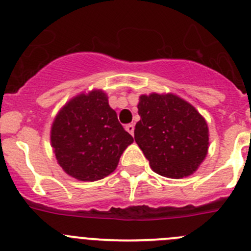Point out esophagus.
I'll list each match as a JSON object with an SVG mask.
<instances>
[{
    "instance_id": "34e87169",
    "label": "esophagus",
    "mask_w": 251,
    "mask_h": 251,
    "mask_svg": "<svg viewBox=\"0 0 251 251\" xmlns=\"http://www.w3.org/2000/svg\"><path fill=\"white\" fill-rule=\"evenodd\" d=\"M125 128L128 133H131L133 136V132H135V125L133 124H128V125H126Z\"/></svg>"
}]
</instances>
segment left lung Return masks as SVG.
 Returning <instances> with one entry per match:
<instances>
[{"label": "left lung", "mask_w": 251, "mask_h": 251, "mask_svg": "<svg viewBox=\"0 0 251 251\" xmlns=\"http://www.w3.org/2000/svg\"><path fill=\"white\" fill-rule=\"evenodd\" d=\"M135 141L151 170L169 178L196 173L209 149V127L198 110L174 93L140 96Z\"/></svg>", "instance_id": "obj_1"}]
</instances>
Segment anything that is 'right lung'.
Masks as SVG:
<instances>
[{"mask_svg": "<svg viewBox=\"0 0 251 251\" xmlns=\"http://www.w3.org/2000/svg\"><path fill=\"white\" fill-rule=\"evenodd\" d=\"M132 142L102 90L73 97L60 108L50 127V146L58 164L78 181L93 182L110 175Z\"/></svg>", "mask_w": 251, "mask_h": 251, "instance_id": "1", "label": "right lung"}]
</instances>
